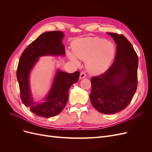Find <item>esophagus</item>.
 Wrapping results in <instances>:
<instances>
[{
    "mask_svg": "<svg viewBox=\"0 0 152 152\" xmlns=\"http://www.w3.org/2000/svg\"><path fill=\"white\" fill-rule=\"evenodd\" d=\"M86 77V73H85L84 72H82L80 73V79H84V78H85Z\"/></svg>",
    "mask_w": 152,
    "mask_h": 152,
    "instance_id": "34e87169",
    "label": "esophagus"
}]
</instances>
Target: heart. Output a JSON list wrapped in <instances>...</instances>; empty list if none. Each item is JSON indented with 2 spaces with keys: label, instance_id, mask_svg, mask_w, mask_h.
Instances as JSON below:
<instances>
[{
  "label": "heart",
  "instance_id": "b5f03b06",
  "mask_svg": "<svg viewBox=\"0 0 152 152\" xmlns=\"http://www.w3.org/2000/svg\"><path fill=\"white\" fill-rule=\"evenodd\" d=\"M73 51L68 53L72 61L78 64L77 58L86 61L87 70L93 74L104 72L112 62L115 54L114 45L105 39L89 37L79 40L73 46Z\"/></svg>",
  "mask_w": 152,
  "mask_h": 152
}]
</instances>
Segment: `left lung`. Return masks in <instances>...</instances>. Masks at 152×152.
Masks as SVG:
<instances>
[{
	"label": "left lung",
	"mask_w": 152,
	"mask_h": 152,
	"mask_svg": "<svg viewBox=\"0 0 152 152\" xmlns=\"http://www.w3.org/2000/svg\"><path fill=\"white\" fill-rule=\"evenodd\" d=\"M117 44L115 61L102 74L91 78V102L104 114H113L130 103L137 86L138 57L122 34L108 33Z\"/></svg>",
	"instance_id": "8db88e82"
}]
</instances>
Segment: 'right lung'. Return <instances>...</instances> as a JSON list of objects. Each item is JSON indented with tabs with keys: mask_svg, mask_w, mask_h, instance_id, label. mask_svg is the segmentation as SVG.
<instances>
[{
	"mask_svg": "<svg viewBox=\"0 0 152 152\" xmlns=\"http://www.w3.org/2000/svg\"><path fill=\"white\" fill-rule=\"evenodd\" d=\"M63 37L61 31H47L41 34L24 50L18 63L16 77L21 99L31 112L39 117L49 118L60 113L67 103L69 89L78 81L80 76L79 71L68 73L58 70L45 102L37 104L32 100L28 81L30 72L41 56L65 55V47L61 43Z\"/></svg>",
	"mask_w": 152,
	"mask_h": 152,
	"instance_id": "add662e5",
	"label": "right lung"
}]
</instances>
